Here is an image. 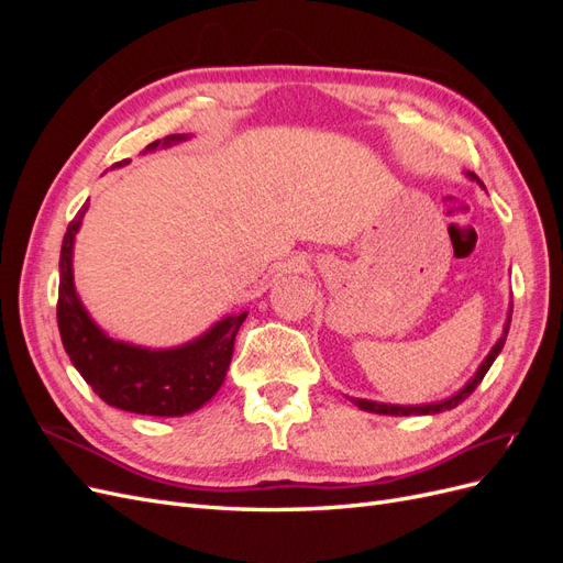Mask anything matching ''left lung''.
<instances>
[{
    "label": "left lung",
    "mask_w": 563,
    "mask_h": 563,
    "mask_svg": "<svg viewBox=\"0 0 563 563\" xmlns=\"http://www.w3.org/2000/svg\"><path fill=\"white\" fill-rule=\"evenodd\" d=\"M470 180H476L482 187L484 183L476 178L472 172L465 174ZM509 321H512V305H509V312H507V321L503 327V335L498 338V343L490 347V352L486 354V360L479 364V368H476L474 376L460 387L453 397L449 399H441V401H434V404H422V406H395V404H380V401H368V399H352L356 406L362 408V411H368V413H380V416H432V413H441V411H451V408H455L457 404H463L472 391L476 389V385H479L484 380V376L488 373L490 364L496 362V356L500 354L503 345H505V338H507V331H509Z\"/></svg>",
    "instance_id": "obj_1"
}]
</instances>
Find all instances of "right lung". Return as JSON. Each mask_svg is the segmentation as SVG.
Here are the masks:
<instances>
[{
    "label": "right lung",
    "instance_id": "1",
    "mask_svg": "<svg viewBox=\"0 0 563 563\" xmlns=\"http://www.w3.org/2000/svg\"><path fill=\"white\" fill-rule=\"evenodd\" d=\"M190 135L174 133L155 141L145 152L172 147ZM143 152V155H145ZM129 164L117 162L112 168ZM89 203H84L67 225L60 246L58 282V329L63 347L75 368L108 406L129 413L176 418L192 413L207 404L225 380L232 362L234 338L249 312L228 314L209 331L178 347L150 350L110 338L84 308L73 275L75 236Z\"/></svg>",
    "mask_w": 563,
    "mask_h": 563
}]
</instances>
